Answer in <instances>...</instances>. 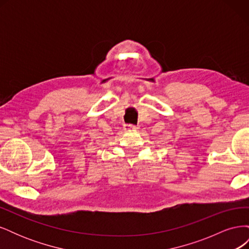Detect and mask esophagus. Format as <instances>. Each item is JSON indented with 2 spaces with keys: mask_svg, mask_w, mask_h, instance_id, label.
<instances>
[{
  "mask_svg": "<svg viewBox=\"0 0 249 249\" xmlns=\"http://www.w3.org/2000/svg\"><path fill=\"white\" fill-rule=\"evenodd\" d=\"M138 129L137 125H134V124H125L124 125V131L126 132H130V131H136Z\"/></svg>",
  "mask_w": 249,
  "mask_h": 249,
  "instance_id": "1",
  "label": "esophagus"
}]
</instances>
